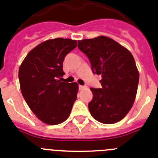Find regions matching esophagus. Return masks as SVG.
I'll use <instances>...</instances> for the list:
<instances>
[{"instance_id": "34e87169", "label": "esophagus", "mask_w": 158, "mask_h": 158, "mask_svg": "<svg viewBox=\"0 0 158 158\" xmlns=\"http://www.w3.org/2000/svg\"><path fill=\"white\" fill-rule=\"evenodd\" d=\"M85 89V85H79V89H80V90H82V89Z\"/></svg>"}]
</instances>
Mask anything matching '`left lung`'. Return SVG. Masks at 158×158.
Segmentation results:
<instances>
[{
	"instance_id": "left-lung-1",
	"label": "left lung",
	"mask_w": 158,
	"mask_h": 158,
	"mask_svg": "<svg viewBox=\"0 0 158 158\" xmlns=\"http://www.w3.org/2000/svg\"><path fill=\"white\" fill-rule=\"evenodd\" d=\"M88 56L94 73L101 75L102 88H91L93 99L89 110L96 120L105 124L123 119L133 106L137 93L139 71L127 48L106 36L78 41Z\"/></svg>"
}]
</instances>
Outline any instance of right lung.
<instances>
[{
    "label": "right lung",
    "mask_w": 158,
    "mask_h": 158,
    "mask_svg": "<svg viewBox=\"0 0 158 158\" xmlns=\"http://www.w3.org/2000/svg\"><path fill=\"white\" fill-rule=\"evenodd\" d=\"M77 40L56 38L33 48L21 64L18 77L22 94L32 112L43 123L56 125L70 115L77 99L78 84L59 80L64 74L65 56Z\"/></svg>",
    "instance_id": "1"
}]
</instances>
